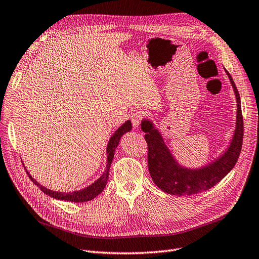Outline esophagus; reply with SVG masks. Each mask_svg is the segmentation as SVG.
<instances>
[{"mask_svg":"<svg viewBox=\"0 0 259 259\" xmlns=\"http://www.w3.org/2000/svg\"><path fill=\"white\" fill-rule=\"evenodd\" d=\"M143 116H144V115H143V113L141 111H135L131 114L130 117H131V121H132L133 127L138 128L140 126V122H141Z\"/></svg>","mask_w":259,"mask_h":259,"instance_id":"34e87169","label":"esophagus"}]
</instances>
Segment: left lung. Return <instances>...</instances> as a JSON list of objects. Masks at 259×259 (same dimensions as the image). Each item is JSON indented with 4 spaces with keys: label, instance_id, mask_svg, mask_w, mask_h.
I'll use <instances>...</instances> for the list:
<instances>
[{
    "label": "left lung",
    "instance_id": "obj_1",
    "mask_svg": "<svg viewBox=\"0 0 259 259\" xmlns=\"http://www.w3.org/2000/svg\"><path fill=\"white\" fill-rule=\"evenodd\" d=\"M237 100L236 129L231 145L224 154L200 168L180 166L170 154L158 129L150 120L144 119L141 129L144 131L148 146V169L152 181L163 192L171 195H192L212 188L233 169L240 155L243 140V118L241 101L232 75L225 69Z\"/></svg>",
    "mask_w": 259,
    "mask_h": 259
}]
</instances>
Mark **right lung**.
Masks as SVG:
<instances>
[{"mask_svg": "<svg viewBox=\"0 0 259 259\" xmlns=\"http://www.w3.org/2000/svg\"><path fill=\"white\" fill-rule=\"evenodd\" d=\"M132 128V124L130 120H127L123 124L114 132V135L111 137L108 146H107V154H108V160H107V168H105L104 173L102 174V176L95 181L94 184H92L91 186H89L88 188H84L80 191H74V192H70V193H64V192H55V191L49 190L45 188L44 186L39 185L37 181L32 178V176L28 174V171L26 170V173L28 174V177L31 178V180L33 183L39 187V189L42 191V192L47 195H49L53 198L56 199H62V200H67V202H74V203H83V202H89V200L95 198L98 194H100L103 189L105 188L108 184V179H109V171H110V167H111V163L112 160L114 158V152L115 149H116L119 140L122 137L123 133L129 132Z\"/></svg>", "mask_w": 259, "mask_h": 259, "instance_id": "add662e5", "label": "right lung"}]
</instances>
